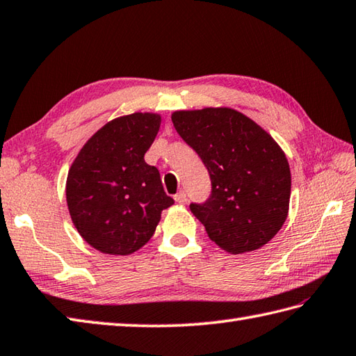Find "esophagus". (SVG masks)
Masks as SVG:
<instances>
[{
  "label": "esophagus",
  "mask_w": 356,
  "mask_h": 356,
  "mask_svg": "<svg viewBox=\"0 0 356 356\" xmlns=\"http://www.w3.org/2000/svg\"><path fill=\"white\" fill-rule=\"evenodd\" d=\"M174 200L177 202V204H186L188 202V196H186V193L185 191H179L176 196H174Z\"/></svg>",
  "instance_id": "34e87169"
}]
</instances>
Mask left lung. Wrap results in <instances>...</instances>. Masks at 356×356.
<instances>
[{
	"label": "left lung",
	"mask_w": 356,
	"mask_h": 356,
	"mask_svg": "<svg viewBox=\"0 0 356 356\" xmlns=\"http://www.w3.org/2000/svg\"><path fill=\"white\" fill-rule=\"evenodd\" d=\"M171 120L210 174V197L190 205L208 238L232 254L266 245L289 214L291 176L281 146L232 108L176 111Z\"/></svg>",
	"instance_id": "obj_1"
}]
</instances>
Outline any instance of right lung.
<instances>
[{
	"instance_id": "obj_1",
	"label": "right lung",
	"mask_w": 356,
	"mask_h": 356,
	"mask_svg": "<svg viewBox=\"0 0 356 356\" xmlns=\"http://www.w3.org/2000/svg\"><path fill=\"white\" fill-rule=\"evenodd\" d=\"M160 122L152 113L114 118L89 138L67 172L66 200L76 232L104 254L142 248L174 204L159 170L145 162Z\"/></svg>"
}]
</instances>
